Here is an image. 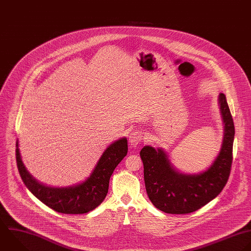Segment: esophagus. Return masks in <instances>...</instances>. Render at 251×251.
I'll use <instances>...</instances> for the list:
<instances>
[{"instance_id": "obj_1", "label": "esophagus", "mask_w": 251, "mask_h": 251, "mask_svg": "<svg viewBox=\"0 0 251 251\" xmlns=\"http://www.w3.org/2000/svg\"><path fill=\"white\" fill-rule=\"evenodd\" d=\"M143 140V134L140 131L132 132L129 136V144L132 147H137Z\"/></svg>"}]
</instances>
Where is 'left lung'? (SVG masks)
Instances as JSON below:
<instances>
[{
	"mask_svg": "<svg viewBox=\"0 0 251 251\" xmlns=\"http://www.w3.org/2000/svg\"><path fill=\"white\" fill-rule=\"evenodd\" d=\"M224 123L221 150L213 163L199 174L179 172L161 148L146 146L140 155L144 164V178L149 199L159 210L169 214H188L214 200L224 189L233 161L235 126L223 93L218 97Z\"/></svg>",
	"mask_w": 251,
	"mask_h": 251,
	"instance_id": "8db88e82",
	"label": "left lung"
}]
</instances>
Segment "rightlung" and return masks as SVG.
<instances>
[{"label":"right lung","mask_w":251,"mask_h":251,"mask_svg":"<svg viewBox=\"0 0 251 251\" xmlns=\"http://www.w3.org/2000/svg\"><path fill=\"white\" fill-rule=\"evenodd\" d=\"M16 162L20 177L27 189L44 204L58 213L84 214L94 210L105 199L109 179L121 160L127 155V139L122 138L106 148L96 167L84 182L66 188L45 186L26 170L16 142Z\"/></svg>","instance_id":"right-lung-1"}]
</instances>
